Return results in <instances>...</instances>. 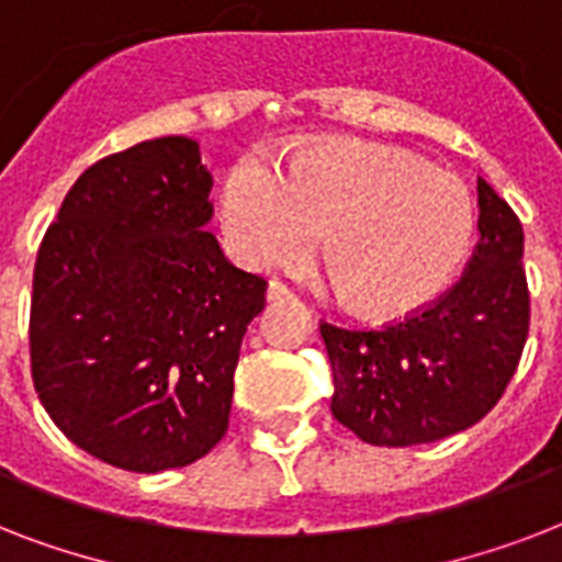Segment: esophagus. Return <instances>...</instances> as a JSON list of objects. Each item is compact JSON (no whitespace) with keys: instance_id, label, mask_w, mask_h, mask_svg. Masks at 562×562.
<instances>
[{"instance_id":"1","label":"esophagus","mask_w":562,"mask_h":562,"mask_svg":"<svg viewBox=\"0 0 562 562\" xmlns=\"http://www.w3.org/2000/svg\"><path fill=\"white\" fill-rule=\"evenodd\" d=\"M289 297H294V294H291V289L285 285V282L280 280L268 282V300H271V303H277V300H289Z\"/></svg>"}]
</instances>
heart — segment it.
Here are the masks:
<instances>
[{
  "label": "heart",
  "instance_id": "1",
  "mask_svg": "<svg viewBox=\"0 0 562 562\" xmlns=\"http://www.w3.org/2000/svg\"><path fill=\"white\" fill-rule=\"evenodd\" d=\"M229 247L254 268L324 256L352 308L396 317L449 285L475 238V203L461 178L396 148L326 143L289 169L247 154L221 189Z\"/></svg>",
  "mask_w": 562,
  "mask_h": 562
}]
</instances>
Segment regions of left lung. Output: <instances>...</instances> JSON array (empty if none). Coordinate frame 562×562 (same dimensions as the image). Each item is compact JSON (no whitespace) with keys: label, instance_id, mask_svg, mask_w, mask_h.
I'll return each mask as SVG.
<instances>
[{"label":"left lung","instance_id":"8db88e82","mask_svg":"<svg viewBox=\"0 0 562 562\" xmlns=\"http://www.w3.org/2000/svg\"><path fill=\"white\" fill-rule=\"evenodd\" d=\"M479 210L475 250L440 297L379 329L321 324L333 414L364 443H435L475 426L519 368L531 324L522 224L484 180Z\"/></svg>","mask_w":562,"mask_h":562}]
</instances>
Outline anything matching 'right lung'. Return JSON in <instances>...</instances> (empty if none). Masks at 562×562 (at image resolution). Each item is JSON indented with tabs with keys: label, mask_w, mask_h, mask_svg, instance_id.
I'll list each match as a JSON object with an SVG mask.
<instances>
[{
	"label": "right lung",
	"mask_w": 562,
	"mask_h": 562,
	"mask_svg": "<svg viewBox=\"0 0 562 562\" xmlns=\"http://www.w3.org/2000/svg\"><path fill=\"white\" fill-rule=\"evenodd\" d=\"M210 189L194 139H148L92 162L40 241L34 391L75 446L119 470L189 467L227 431L268 282L203 229Z\"/></svg>",
	"instance_id": "obj_1"
}]
</instances>
